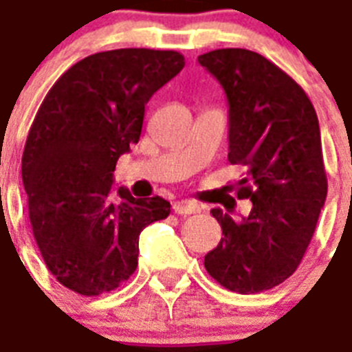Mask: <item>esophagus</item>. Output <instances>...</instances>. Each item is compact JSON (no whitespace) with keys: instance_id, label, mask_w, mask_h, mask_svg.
<instances>
[{"instance_id":"esophagus-1","label":"esophagus","mask_w":352,"mask_h":352,"mask_svg":"<svg viewBox=\"0 0 352 352\" xmlns=\"http://www.w3.org/2000/svg\"><path fill=\"white\" fill-rule=\"evenodd\" d=\"M174 213L179 214V217H187V214H195L200 211V207L196 206L195 201H189V200H182V201H176L173 206Z\"/></svg>"}]
</instances>
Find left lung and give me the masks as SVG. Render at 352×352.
I'll use <instances>...</instances> for the list:
<instances>
[{
    "label": "left lung",
    "mask_w": 352,
    "mask_h": 352,
    "mask_svg": "<svg viewBox=\"0 0 352 352\" xmlns=\"http://www.w3.org/2000/svg\"><path fill=\"white\" fill-rule=\"evenodd\" d=\"M198 62L228 95V160L246 167L236 198L253 204L239 222L211 211L224 239L204 264L231 292H264L298 270L325 204L320 122L305 89L263 54L214 49Z\"/></svg>",
    "instance_id": "obj_1"
}]
</instances>
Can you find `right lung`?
<instances>
[{
  "instance_id": "right-lung-1",
  "label": "right lung",
  "mask_w": 352,
  "mask_h": 352,
  "mask_svg": "<svg viewBox=\"0 0 352 352\" xmlns=\"http://www.w3.org/2000/svg\"><path fill=\"white\" fill-rule=\"evenodd\" d=\"M185 65L178 51L113 49L72 65L49 89L27 135L21 178L32 235L60 285L116 290L138 268L139 233L167 219L162 196L111 200L117 160L143 128L145 104Z\"/></svg>"
}]
</instances>
